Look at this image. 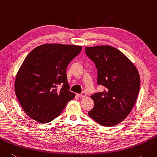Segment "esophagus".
Segmentation results:
<instances>
[{
  "label": "esophagus",
  "mask_w": 157,
  "mask_h": 157,
  "mask_svg": "<svg viewBox=\"0 0 157 157\" xmlns=\"http://www.w3.org/2000/svg\"><path fill=\"white\" fill-rule=\"evenodd\" d=\"M78 96L79 97H81V98L85 97L86 96V93L85 92H83V93H82L81 94H78Z\"/></svg>",
  "instance_id": "obj_1"
}]
</instances>
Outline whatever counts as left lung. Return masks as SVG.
<instances>
[{"label": "left lung", "instance_id": "obj_1", "mask_svg": "<svg viewBox=\"0 0 157 157\" xmlns=\"http://www.w3.org/2000/svg\"><path fill=\"white\" fill-rule=\"evenodd\" d=\"M97 69V84L104 90L91 95L94 105L88 112L99 124L112 127L123 121L136 103L140 78L136 66L118 49L109 45L86 47Z\"/></svg>", "mask_w": 157, "mask_h": 157}]
</instances>
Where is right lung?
I'll return each instance as SVG.
<instances>
[{"instance_id": "obj_1", "label": "right lung", "mask_w": 157, "mask_h": 157, "mask_svg": "<svg viewBox=\"0 0 157 157\" xmlns=\"http://www.w3.org/2000/svg\"><path fill=\"white\" fill-rule=\"evenodd\" d=\"M81 50L78 45L44 44L28 54L15 78V92L30 118L48 123L73 99L75 95L69 91L67 67Z\"/></svg>"}]
</instances>
